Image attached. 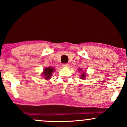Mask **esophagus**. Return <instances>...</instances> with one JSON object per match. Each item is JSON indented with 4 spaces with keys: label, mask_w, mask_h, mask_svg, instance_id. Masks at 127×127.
Listing matches in <instances>:
<instances>
[{
    "label": "esophagus",
    "mask_w": 127,
    "mask_h": 127,
    "mask_svg": "<svg viewBox=\"0 0 127 127\" xmlns=\"http://www.w3.org/2000/svg\"><path fill=\"white\" fill-rule=\"evenodd\" d=\"M62 66L63 67H67L68 66V64H63Z\"/></svg>",
    "instance_id": "esophagus-1"
}]
</instances>
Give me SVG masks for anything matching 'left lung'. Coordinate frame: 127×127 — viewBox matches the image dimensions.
Returning a JSON list of instances; mask_svg holds the SVG:
<instances>
[{"instance_id":"8db88e82","label":"left lung","mask_w":127,"mask_h":127,"mask_svg":"<svg viewBox=\"0 0 127 127\" xmlns=\"http://www.w3.org/2000/svg\"><path fill=\"white\" fill-rule=\"evenodd\" d=\"M78 70H81V71H82V69H79V68ZM85 77H86L85 73V72H82V75H81V79H84L85 78Z\"/></svg>"}]
</instances>
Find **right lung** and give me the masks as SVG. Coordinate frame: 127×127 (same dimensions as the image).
I'll list each match as a JSON object with an SVG mask.
<instances>
[{
  "label": "right lung",
  "mask_w": 127,
  "mask_h": 127,
  "mask_svg": "<svg viewBox=\"0 0 127 127\" xmlns=\"http://www.w3.org/2000/svg\"><path fill=\"white\" fill-rule=\"evenodd\" d=\"M55 69L54 68L51 67H46L44 68L43 70V72L42 73V76L44 77V78L46 80H49V79L51 77V75L52 74V72H54Z\"/></svg>",
  "instance_id": "add662e5"
}]
</instances>
